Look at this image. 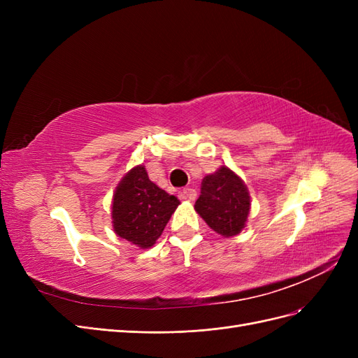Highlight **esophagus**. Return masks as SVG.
Masks as SVG:
<instances>
[{"label": "esophagus", "mask_w": 358, "mask_h": 358, "mask_svg": "<svg viewBox=\"0 0 358 358\" xmlns=\"http://www.w3.org/2000/svg\"><path fill=\"white\" fill-rule=\"evenodd\" d=\"M182 199L183 200H189V201H194L197 199V191L194 189V188H183V191H182Z\"/></svg>", "instance_id": "34e87169"}]
</instances>
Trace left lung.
<instances>
[{"mask_svg": "<svg viewBox=\"0 0 358 358\" xmlns=\"http://www.w3.org/2000/svg\"><path fill=\"white\" fill-rule=\"evenodd\" d=\"M249 206L251 200L242 179L230 169L221 167L203 179L201 194L194 208L212 230L230 237L242 231Z\"/></svg>", "mask_w": 358, "mask_h": 358, "instance_id": "obj_1", "label": "left lung"}]
</instances>
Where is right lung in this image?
Here are the masks:
<instances>
[{"label":"right lung","mask_w":358,"mask_h":358,"mask_svg":"<svg viewBox=\"0 0 358 358\" xmlns=\"http://www.w3.org/2000/svg\"><path fill=\"white\" fill-rule=\"evenodd\" d=\"M179 200L149 180L137 166L119 183L113 196L115 233L140 248H150L161 236Z\"/></svg>","instance_id":"add662e5"}]
</instances>
